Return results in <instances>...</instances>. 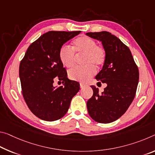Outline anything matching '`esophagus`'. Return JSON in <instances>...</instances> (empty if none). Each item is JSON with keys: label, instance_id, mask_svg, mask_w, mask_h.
I'll use <instances>...</instances> for the list:
<instances>
[{"label": "esophagus", "instance_id": "34e87169", "mask_svg": "<svg viewBox=\"0 0 155 155\" xmlns=\"http://www.w3.org/2000/svg\"><path fill=\"white\" fill-rule=\"evenodd\" d=\"M85 86V85L83 84V83H80V87L81 88H83Z\"/></svg>", "mask_w": 155, "mask_h": 155}]
</instances>
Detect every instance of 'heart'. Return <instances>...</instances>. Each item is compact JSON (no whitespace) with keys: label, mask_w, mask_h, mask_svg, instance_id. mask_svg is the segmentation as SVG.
Here are the masks:
<instances>
[{"label":"heart","mask_w":155,"mask_h":155,"mask_svg":"<svg viewBox=\"0 0 155 155\" xmlns=\"http://www.w3.org/2000/svg\"><path fill=\"white\" fill-rule=\"evenodd\" d=\"M73 49L78 56L84 55L83 63L86 65L76 67L69 71L68 76L70 79L86 82L95 74L94 66L99 67L104 64L106 53L104 48L97 45L94 39L88 36H79L73 41ZM59 59L66 68H71L74 65L76 55L72 49L68 45H63L59 50Z\"/></svg>","instance_id":"heart-1"}]
</instances>
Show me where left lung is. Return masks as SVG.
<instances>
[{"label":"left lung","instance_id":"obj_1","mask_svg":"<svg viewBox=\"0 0 155 155\" xmlns=\"http://www.w3.org/2000/svg\"><path fill=\"white\" fill-rule=\"evenodd\" d=\"M88 36L101 41L106 53L102 70L96 76L100 83H106L99 93L94 85L87 108L93 120L108 124L121 117L134 100L139 83V69L128 47L108 31L87 32Z\"/></svg>","mask_w":155,"mask_h":155}]
</instances>
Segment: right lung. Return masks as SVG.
Here are the masks:
<instances>
[{
  "label": "right lung",
  "mask_w": 155,
  "mask_h": 155,
  "mask_svg": "<svg viewBox=\"0 0 155 155\" xmlns=\"http://www.w3.org/2000/svg\"><path fill=\"white\" fill-rule=\"evenodd\" d=\"M81 31H50L31 44L19 66L22 94L27 105L39 119H60L67 113L72 99L79 91V83L69 80L59 59L62 45ZM55 80L63 86H53Z\"/></svg>",
  "instance_id": "add662e5"
}]
</instances>
